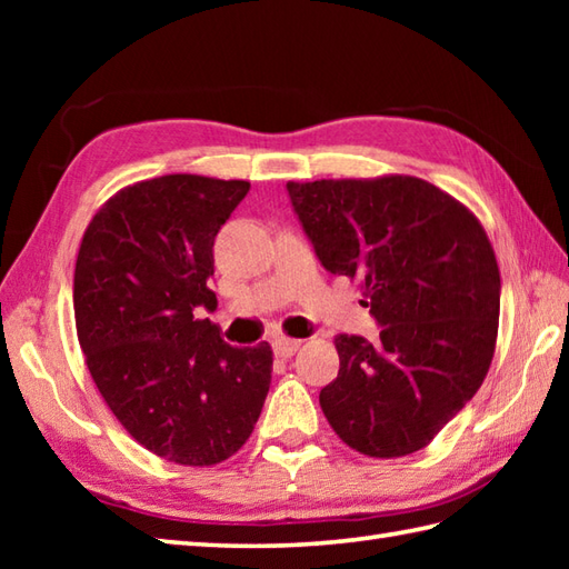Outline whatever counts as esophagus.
<instances>
[{"label":"esophagus","mask_w":569,"mask_h":569,"mask_svg":"<svg viewBox=\"0 0 569 569\" xmlns=\"http://www.w3.org/2000/svg\"><path fill=\"white\" fill-rule=\"evenodd\" d=\"M300 340H291V337H278V340H273V352L278 355V357H283V359H288V357H293L298 349H300Z\"/></svg>","instance_id":"obj_1"}]
</instances>
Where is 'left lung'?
Instances as JSON below:
<instances>
[{
  "instance_id": "1",
  "label": "left lung",
  "mask_w": 569,
  "mask_h": 569,
  "mask_svg": "<svg viewBox=\"0 0 569 569\" xmlns=\"http://www.w3.org/2000/svg\"><path fill=\"white\" fill-rule=\"evenodd\" d=\"M335 276L357 278L379 340L337 335L322 413L352 450L403 457L430 445L479 391L499 332L501 276L485 227L413 176L286 186Z\"/></svg>"
}]
</instances>
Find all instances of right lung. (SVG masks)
Wrapping results in <instances>:
<instances>
[{
    "label": "right lung",
    "instance_id": "1",
    "mask_svg": "<svg viewBox=\"0 0 569 569\" xmlns=\"http://www.w3.org/2000/svg\"><path fill=\"white\" fill-rule=\"evenodd\" d=\"M247 180L173 173L127 186L84 229L72 308L92 381L124 430L186 467L232 457L257 426L271 386L269 342L232 347L196 308L220 227Z\"/></svg>",
    "mask_w": 569,
    "mask_h": 569
}]
</instances>
